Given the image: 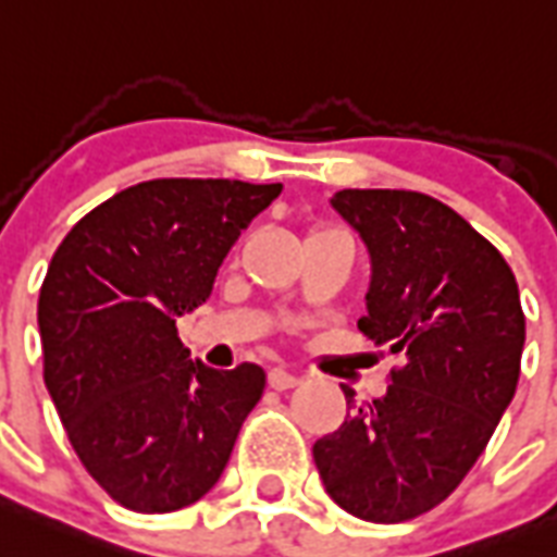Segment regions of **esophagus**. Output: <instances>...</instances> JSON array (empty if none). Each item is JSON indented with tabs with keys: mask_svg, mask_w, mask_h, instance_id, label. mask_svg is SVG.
Here are the masks:
<instances>
[{
	"mask_svg": "<svg viewBox=\"0 0 557 557\" xmlns=\"http://www.w3.org/2000/svg\"><path fill=\"white\" fill-rule=\"evenodd\" d=\"M270 386L278 392L293 389V386H299V374H293L287 372V369H282V366H275L273 372H270Z\"/></svg>",
	"mask_w": 557,
	"mask_h": 557,
	"instance_id": "1",
	"label": "esophagus"
}]
</instances>
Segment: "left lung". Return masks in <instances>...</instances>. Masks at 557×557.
I'll return each instance as SVG.
<instances>
[{
    "mask_svg": "<svg viewBox=\"0 0 557 557\" xmlns=\"http://www.w3.org/2000/svg\"><path fill=\"white\" fill-rule=\"evenodd\" d=\"M372 261L374 346L404 357L381 398L357 404L313 444L327 497L369 523H404L447 499L515 398L525 317L497 247L418 191L343 188L331 197Z\"/></svg>",
    "mask_w": 557,
    "mask_h": 557,
    "instance_id": "8db88e82",
    "label": "left lung"
}]
</instances>
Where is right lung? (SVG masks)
I'll return each mask as SVG.
<instances>
[{
    "instance_id": "right-lung-1",
    "label": "right lung",
    "mask_w": 557,
    "mask_h": 557,
    "mask_svg": "<svg viewBox=\"0 0 557 557\" xmlns=\"http://www.w3.org/2000/svg\"><path fill=\"white\" fill-rule=\"evenodd\" d=\"M282 183L148 180L72 226L37 301L42 377L98 485L141 515L197 503L264 395L261 366L191 360L176 317L211 296L240 230Z\"/></svg>"
}]
</instances>
